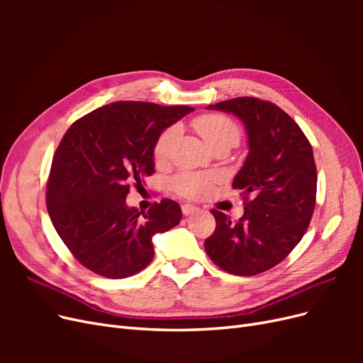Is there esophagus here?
<instances>
[{
    "instance_id": "34e87169",
    "label": "esophagus",
    "mask_w": 363,
    "mask_h": 363,
    "mask_svg": "<svg viewBox=\"0 0 363 363\" xmlns=\"http://www.w3.org/2000/svg\"><path fill=\"white\" fill-rule=\"evenodd\" d=\"M196 211H199V207H195V206H192V204H183L182 206V212H183V215H192V213H195Z\"/></svg>"
}]
</instances>
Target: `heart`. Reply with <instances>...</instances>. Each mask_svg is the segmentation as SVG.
<instances>
[{"mask_svg": "<svg viewBox=\"0 0 363 363\" xmlns=\"http://www.w3.org/2000/svg\"><path fill=\"white\" fill-rule=\"evenodd\" d=\"M194 127L199 131L200 136L206 140V144L211 150L227 147L232 148L239 144L240 130L233 123L232 119L219 115V113H206L194 119ZM179 133L177 127L164 128L159 135L152 155H155L156 162H164L169 156V150L172 142ZM212 175L208 174H195V172H183L172 180V188L175 192H179L189 199H200L204 196L212 184Z\"/></svg>", "mask_w": 363, "mask_h": 363, "instance_id": "b5f03b06", "label": "heart"}]
</instances>
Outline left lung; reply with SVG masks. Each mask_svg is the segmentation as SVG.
Wrapping results in <instances>:
<instances>
[{
    "label": "left lung",
    "instance_id": "8db88e82",
    "mask_svg": "<svg viewBox=\"0 0 363 363\" xmlns=\"http://www.w3.org/2000/svg\"><path fill=\"white\" fill-rule=\"evenodd\" d=\"M207 108L242 121L250 151L232 184L242 191L244 215L233 223L213 208L216 228L204 248L221 269L256 276L286 257L311 224L316 200L312 145L298 124L269 101L239 96Z\"/></svg>",
    "mask_w": 363,
    "mask_h": 363
}]
</instances>
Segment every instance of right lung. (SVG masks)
<instances>
[{"label": "right lung", "instance_id": "1", "mask_svg": "<svg viewBox=\"0 0 363 363\" xmlns=\"http://www.w3.org/2000/svg\"><path fill=\"white\" fill-rule=\"evenodd\" d=\"M194 112L189 106L118 101L77 119L54 152L47 208L63 244L83 267L125 279L155 257L152 236L182 219L164 199L148 212L128 207L131 184L155 172L152 150L164 128Z\"/></svg>", "mask_w": 363, "mask_h": 363}]
</instances>
